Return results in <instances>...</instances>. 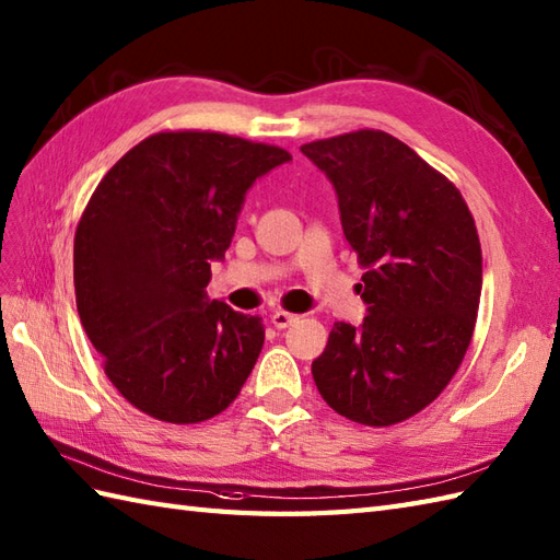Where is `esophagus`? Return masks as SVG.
<instances>
[{
	"label": "esophagus",
	"mask_w": 560,
	"mask_h": 560,
	"mask_svg": "<svg viewBox=\"0 0 560 560\" xmlns=\"http://www.w3.org/2000/svg\"><path fill=\"white\" fill-rule=\"evenodd\" d=\"M293 322H298L295 315H291V312H283V310H277L275 315H271V324H275L277 329H289Z\"/></svg>",
	"instance_id": "obj_1"
}]
</instances>
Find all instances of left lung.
Listing matches in <instances>:
<instances>
[{
	"mask_svg": "<svg viewBox=\"0 0 560 560\" xmlns=\"http://www.w3.org/2000/svg\"><path fill=\"white\" fill-rule=\"evenodd\" d=\"M301 152L331 180L343 236L368 269L365 319L334 324L312 376L343 418L402 422L444 392L470 346L482 293L475 219L448 178L384 131Z\"/></svg>",
	"mask_w": 560,
	"mask_h": 560,
	"instance_id": "left-lung-1",
	"label": "left lung"
}]
</instances>
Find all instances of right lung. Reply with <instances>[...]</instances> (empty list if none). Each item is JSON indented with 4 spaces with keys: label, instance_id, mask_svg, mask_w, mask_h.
I'll use <instances>...</instances> for the list:
<instances>
[{
    "label": "right lung",
    "instance_id": "right-lung-1",
    "mask_svg": "<svg viewBox=\"0 0 560 560\" xmlns=\"http://www.w3.org/2000/svg\"><path fill=\"white\" fill-rule=\"evenodd\" d=\"M291 154L224 133L150 136L90 198L73 243L81 324L119 394L195 424L226 410L265 343L262 319L210 301L212 262L245 195Z\"/></svg>",
    "mask_w": 560,
    "mask_h": 560
}]
</instances>
